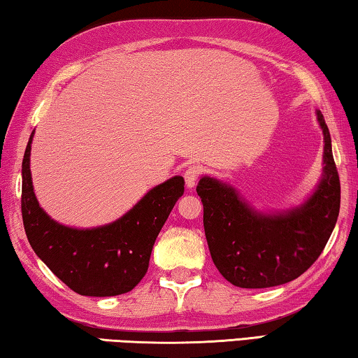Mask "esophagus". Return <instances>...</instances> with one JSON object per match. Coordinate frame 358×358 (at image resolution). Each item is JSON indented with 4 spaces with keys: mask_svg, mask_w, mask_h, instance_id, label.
<instances>
[{
    "mask_svg": "<svg viewBox=\"0 0 358 358\" xmlns=\"http://www.w3.org/2000/svg\"><path fill=\"white\" fill-rule=\"evenodd\" d=\"M201 176V168L200 166H189L185 169L184 173V179H185V184L189 189H192V187H195L196 180L200 179Z\"/></svg>",
    "mask_w": 358,
    "mask_h": 358,
    "instance_id": "1",
    "label": "esophagus"
}]
</instances>
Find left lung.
<instances>
[{
  "label": "left lung",
  "instance_id": "left-lung-1",
  "mask_svg": "<svg viewBox=\"0 0 358 358\" xmlns=\"http://www.w3.org/2000/svg\"><path fill=\"white\" fill-rule=\"evenodd\" d=\"M324 174L301 206L285 213H259L236 189L203 176L196 193L203 203V225L214 265L241 289H266L306 271L319 259L336 225L341 185L333 160L331 138L324 115Z\"/></svg>",
  "mask_w": 358,
  "mask_h": 358
}]
</instances>
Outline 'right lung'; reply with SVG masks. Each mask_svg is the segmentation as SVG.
<instances>
[{
  "label": "right lung",
  "instance_id": "obj_1",
  "mask_svg": "<svg viewBox=\"0 0 358 358\" xmlns=\"http://www.w3.org/2000/svg\"><path fill=\"white\" fill-rule=\"evenodd\" d=\"M33 134L22 162V219L34 254L79 295L114 296L133 290L148 273L158 233L184 195V178L174 176L154 187L113 224L85 230L64 227L45 214L34 195Z\"/></svg>",
  "mask_w": 358,
  "mask_h": 358
}]
</instances>
